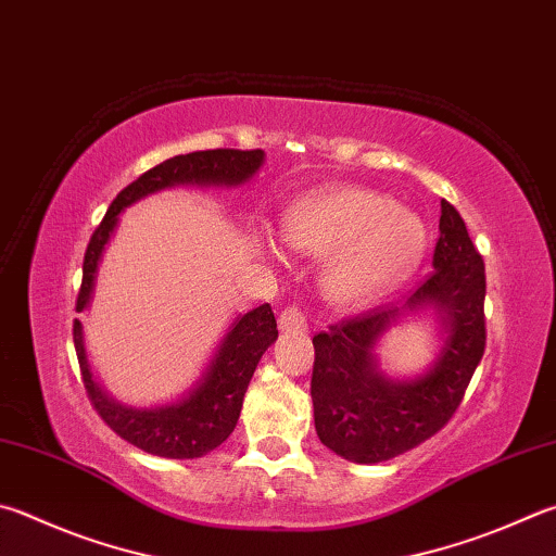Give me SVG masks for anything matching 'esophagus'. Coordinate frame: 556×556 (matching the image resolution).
I'll list each match as a JSON object with an SVG mask.
<instances>
[{
  "label": "esophagus",
  "mask_w": 556,
  "mask_h": 556,
  "mask_svg": "<svg viewBox=\"0 0 556 556\" xmlns=\"http://www.w3.org/2000/svg\"><path fill=\"white\" fill-rule=\"evenodd\" d=\"M279 330L281 332H306L308 320L301 308H285L279 313Z\"/></svg>",
  "instance_id": "34e87169"
}]
</instances>
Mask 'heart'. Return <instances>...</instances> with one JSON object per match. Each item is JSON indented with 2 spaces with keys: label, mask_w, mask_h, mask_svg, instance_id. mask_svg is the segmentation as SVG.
<instances>
[{
  "label": "heart",
  "mask_w": 556,
  "mask_h": 556,
  "mask_svg": "<svg viewBox=\"0 0 556 556\" xmlns=\"http://www.w3.org/2000/svg\"><path fill=\"white\" fill-rule=\"evenodd\" d=\"M285 238L304 255L332 257L326 294L355 308L387 296L420 265L428 226L381 191L338 187L296 201L285 216Z\"/></svg>",
  "instance_id": "b5f03b06"
}]
</instances>
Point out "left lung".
Returning a JSON list of instances; mask_svg holds the SVG:
<instances>
[{"label":"left lung","mask_w":556,"mask_h":556,"mask_svg":"<svg viewBox=\"0 0 556 556\" xmlns=\"http://www.w3.org/2000/svg\"><path fill=\"white\" fill-rule=\"evenodd\" d=\"M432 275L403 306L379 308L313 338L311 399L323 445L357 464H377L445 426L486 345V275L457 208L442 199ZM418 312L437 318V357L413 376L380 369L386 332Z\"/></svg>","instance_id":"left-lung-1"}]
</instances>
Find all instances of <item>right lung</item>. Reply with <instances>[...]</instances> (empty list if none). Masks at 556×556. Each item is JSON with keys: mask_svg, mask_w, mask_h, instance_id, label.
<instances>
[{"mask_svg": "<svg viewBox=\"0 0 556 556\" xmlns=\"http://www.w3.org/2000/svg\"><path fill=\"white\" fill-rule=\"evenodd\" d=\"M265 165V150H199V153L175 155L157 167L140 175L128 185L109 206L102 226L89 240L83 289L77 296V311L83 313L92 306L99 265L114 238L121 214L136 206L138 201L157 194V191L177 187H245ZM75 350L83 369L87 396L106 426L128 440L130 445L155 457L167 459H194L216 450L230 432L236 430L240 408L248 391V383L255 375L262 355L277 340V320L269 304H262L228 323L224 338L214 348L204 369L189 389L177 393L165 403L136 406L111 396L94 377L85 348V328L75 320L73 328Z\"/></svg>", "mask_w": 556, "mask_h": 556, "instance_id": "add662e5", "label": "right lung"}]
</instances>
